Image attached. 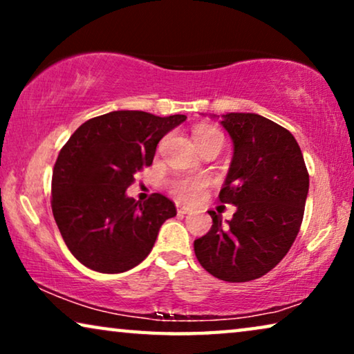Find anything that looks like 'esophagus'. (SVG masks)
<instances>
[{"mask_svg": "<svg viewBox=\"0 0 354 354\" xmlns=\"http://www.w3.org/2000/svg\"><path fill=\"white\" fill-rule=\"evenodd\" d=\"M192 209L190 207H187V206H183V205H177V212L180 216H183V214H188V212H190Z\"/></svg>", "mask_w": 354, "mask_h": 354, "instance_id": "obj_1", "label": "esophagus"}]
</instances>
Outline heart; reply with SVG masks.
I'll use <instances>...</instances> for the list:
<instances>
[{
	"label": "heart",
	"instance_id": "heart-1",
	"mask_svg": "<svg viewBox=\"0 0 354 354\" xmlns=\"http://www.w3.org/2000/svg\"><path fill=\"white\" fill-rule=\"evenodd\" d=\"M193 135H195L196 143L205 142V140H211V138L224 140L221 130H217L216 127H212V125H207V124L198 125ZM205 187H206V182L201 180V178L178 177L176 180L171 182V192L178 198H182V200H196V198L203 193V190H205Z\"/></svg>",
	"mask_w": 354,
	"mask_h": 354
}]
</instances>
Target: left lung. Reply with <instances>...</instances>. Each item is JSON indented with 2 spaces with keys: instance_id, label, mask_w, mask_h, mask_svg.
<instances>
[{
  "instance_id": "obj_1",
  "label": "left lung",
  "mask_w": 354,
  "mask_h": 354,
  "mask_svg": "<svg viewBox=\"0 0 354 354\" xmlns=\"http://www.w3.org/2000/svg\"><path fill=\"white\" fill-rule=\"evenodd\" d=\"M216 118V115H214ZM234 156L221 203L236 206L227 224L209 211L212 227L195 240L200 264L225 282H248L274 269L301 227L309 174L297 140L254 113L222 115Z\"/></svg>"
}]
</instances>
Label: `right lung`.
<instances>
[{"mask_svg":"<svg viewBox=\"0 0 354 354\" xmlns=\"http://www.w3.org/2000/svg\"><path fill=\"white\" fill-rule=\"evenodd\" d=\"M187 119L113 111L86 120L62 147L53 169V216L67 248L85 268L119 274L149 254L158 232L177 214L161 193L127 196L133 176L151 166L164 135Z\"/></svg>","mask_w":354,"mask_h":354,"instance_id":"1","label":"right lung"}]
</instances>
